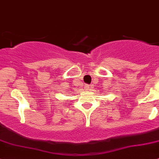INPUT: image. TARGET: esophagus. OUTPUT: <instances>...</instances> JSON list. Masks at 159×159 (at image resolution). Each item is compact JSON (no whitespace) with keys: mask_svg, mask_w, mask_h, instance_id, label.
I'll return each mask as SVG.
<instances>
[{"mask_svg":"<svg viewBox=\"0 0 159 159\" xmlns=\"http://www.w3.org/2000/svg\"><path fill=\"white\" fill-rule=\"evenodd\" d=\"M85 89H90V85H89V84H86V85H85Z\"/></svg>","mask_w":159,"mask_h":159,"instance_id":"esophagus-1","label":"esophagus"}]
</instances>
